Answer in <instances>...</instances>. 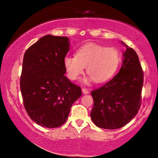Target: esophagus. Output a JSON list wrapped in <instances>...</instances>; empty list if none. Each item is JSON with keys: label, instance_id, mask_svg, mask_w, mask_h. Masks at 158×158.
I'll list each match as a JSON object with an SVG mask.
<instances>
[{"label": "esophagus", "instance_id": "34e87169", "mask_svg": "<svg viewBox=\"0 0 158 158\" xmlns=\"http://www.w3.org/2000/svg\"><path fill=\"white\" fill-rule=\"evenodd\" d=\"M82 93L84 94H89V90L87 89V88H82Z\"/></svg>", "mask_w": 158, "mask_h": 158}]
</instances>
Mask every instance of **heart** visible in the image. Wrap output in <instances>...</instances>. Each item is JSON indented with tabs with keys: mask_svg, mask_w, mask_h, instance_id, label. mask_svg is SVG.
I'll list each match as a JSON object with an SVG mask.
<instances>
[{
	"mask_svg": "<svg viewBox=\"0 0 158 158\" xmlns=\"http://www.w3.org/2000/svg\"><path fill=\"white\" fill-rule=\"evenodd\" d=\"M120 61V55L115 48L88 44L78 49L76 56H65L64 65L67 76L71 80L77 79L86 67L90 77L85 81L94 79L95 82L102 83L114 77Z\"/></svg>",
	"mask_w": 158,
	"mask_h": 158,
	"instance_id": "1",
	"label": "heart"
}]
</instances>
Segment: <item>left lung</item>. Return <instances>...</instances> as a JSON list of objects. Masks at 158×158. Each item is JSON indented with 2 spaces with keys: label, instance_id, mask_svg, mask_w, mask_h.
<instances>
[{
  "label": "left lung",
  "instance_id": "left-lung-1",
  "mask_svg": "<svg viewBox=\"0 0 158 158\" xmlns=\"http://www.w3.org/2000/svg\"><path fill=\"white\" fill-rule=\"evenodd\" d=\"M126 50L119 73L90 93L94 99L90 117L97 127L122 128L137 115L141 106L143 71L137 54L124 42Z\"/></svg>",
  "mask_w": 158,
  "mask_h": 158
}]
</instances>
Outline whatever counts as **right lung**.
I'll return each mask as SVG.
<instances>
[{"instance_id": "obj_1", "label": "right lung", "mask_w": 158, "mask_h": 158, "mask_svg": "<svg viewBox=\"0 0 158 158\" xmlns=\"http://www.w3.org/2000/svg\"><path fill=\"white\" fill-rule=\"evenodd\" d=\"M69 44L68 37L47 35L23 56L20 79L23 103L32 120L41 126H62L72 105L81 95L80 87L64 76Z\"/></svg>"}]
</instances>
